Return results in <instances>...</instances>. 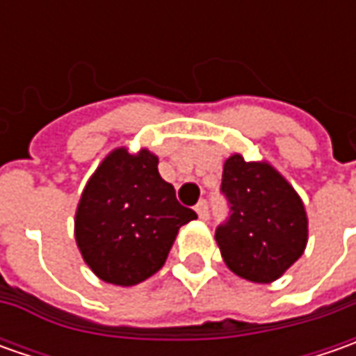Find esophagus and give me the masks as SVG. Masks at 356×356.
Wrapping results in <instances>:
<instances>
[{"label":"esophagus","instance_id":"1","mask_svg":"<svg viewBox=\"0 0 356 356\" xmlns=\"http://www.w3.org/2000/svg\"><path fill=\"white\" fill-rule=\"evenodd\" d=\"M196 212L202 220H208L210 218V208H208V202L206 200H200L198 204H196Z\"/></svg>","mask_w":356,"mask_h":356}]
</instances>
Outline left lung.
<instances>
[{
	"label": "left lung",
	"mask_w": 356,
	"mask_h": 356,
	"mask_svg": "<svg viewBox=\"0 0 356 356\" xmlns=\"http://www.w3.org/2000/svg\"><path fill=\"white\" fill-rule=\"evenodd\" d=\"M220 192L229 208L216 227L226 266L255 283L281 277L307 243V216L297 192L269 164L239 154L226 160Z\"/></svg>",
	"instance_id": "obj_1"
}]
</instances>
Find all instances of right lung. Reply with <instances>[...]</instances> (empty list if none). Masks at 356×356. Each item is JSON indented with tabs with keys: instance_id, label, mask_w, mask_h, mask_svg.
<instances>
[{
	"instance_id": "obj_1",
	"label": "right lung",
	"mask_w": 356,
	"mask_h": 356,
	"mask_svg": "<svg viewBox=\"0 0 356 356\" xmlns=\"http://www.w3.org/2000/svg\"><path fill=\"white\" fill-rule=\"evenodd\" d=\"M148 150L118 148L85 186L75 216L83 259L106 283L136 285L164 266L178 229L196 220Z\"/></svg>"
}]
</instances>
